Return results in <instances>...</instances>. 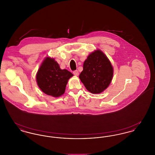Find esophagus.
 <instances>
[{
	"label": "esophagus",
	"mask_w": 155,
	"mask_h": 155,
	"mask_svg": "<svg viewBox=\"0 0 155 155\" xmlns=\"http://www.w3.org/2000/svg\"><path fill=\"white\" fill-rule=\"evenodd\" d=\"M73 74H74V75H75V76H78L79 75V73H78V70H75V71H73Z\"/></svg>",
	"instance_id": "esophagus-1"
}]
</instances>
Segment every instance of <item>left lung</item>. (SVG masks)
<instances>
[{
  "mask_svg": "<svg viewBox=\"0 0 155 155\" xmlns=\"http://www.w3.org/2000/svg\"><path fill=\"white\" fill-rule=\"evenodd\" d=\"M113 75L110 61L103 52L97 50L91 53L84 61L79 78L90 92L100 94L108 87Z\"/></svg>",
  "mask_w": 155,
  "mask_h": 155,
  "instance_id": "8db88e82",
  "label": "left lung"
}]
</instances>
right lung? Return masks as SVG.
<instances>
[{"label":"right lung","mask_w":155,"mask_h":155,"mask_svg":"<svg viewBox=\"0 0 155 155\" xmlns=\"http://www.w3.org/2000/svg\"><path fill=\"white\" fill-rule=\"evenodd\" d=\"M73 74L66 69H60L53 59L46 58L37 74L38 85L45 94L59 97L64 93L67 81Z\"/></svg>","instance_id":"right-lung-1"}]
</instances>
